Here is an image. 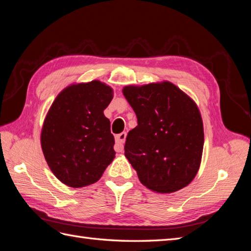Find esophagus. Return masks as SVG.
I'll use <instances>...</instances> for the list:
<instances>
[{
	"label": "esophagus",
	"mask_w": 251,
	"mask_h": 251,
	"mask_svg": "<svg viewBox=\"0 0 251 251\" xmlns=\"http://www.w3.org/2000/svg\"><path fill=\"white\" fill-rule=\"evenodd\" d=\"M126 139V132H121V134L115 136V151L123 152L124 150V142Z\"/></svg>",
	"instance_id": "34e87169"
}]
</instances>
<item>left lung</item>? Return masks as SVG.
<instances>
[{
    "label": "left lung",
    "instance_id": "obj_1",
    "mask_svg": "<svg viewBox=\"0 0 251 251\" xmlns=\"http://www.w3.org/2000/svg\"><path fill=\"white\" fill-rule=\"evenodd\" d=\"M123 95L138 125L126 138L125 156L140 182L156 193H173L192 182L204 148L199 106L168 81L128 85Z\"/></svg>",
    "mask_w": 251,
    "mask_h": 251
}]
</instances>
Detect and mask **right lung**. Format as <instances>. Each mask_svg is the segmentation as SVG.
Listing matches in <instances>:
<instances>
[{
  "label": "right lung",
  "instance_id": "1",
  "mask_svg": "<svg viewBox=\"0 0 251 251\" xmlns=\"http://www.w3.org/2000/svg\"><path fill=\"white\" fill-rule=\"evenodd\" d=\"M113 89L95 81L58 94L41 131V147L55 177L71 188L93 184L115 157L114 137L103 111Z\"/></svg>",
  "mask_w": 251,
  "mask_h": 251
}]
</instances>
